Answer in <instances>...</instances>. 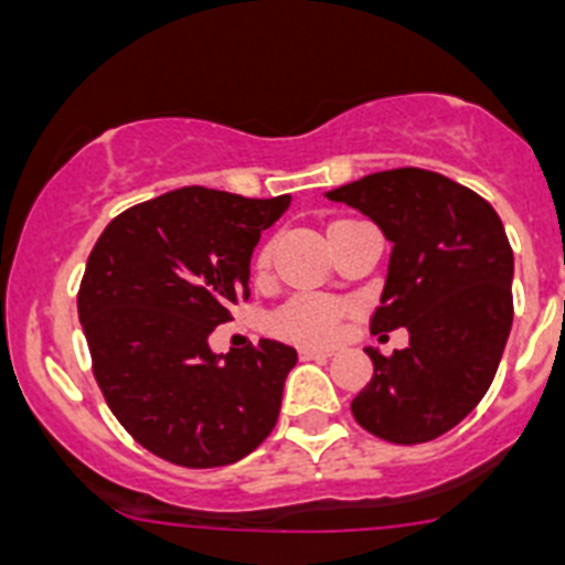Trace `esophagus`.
<instances>
[{
	"mask_svg": "<svg viewBox=\"0 0 565 565\" xmlns=\"http://www.w3.org/2000/svg\"><path fill=\"white\" fill-rule=\"evenodd\" d=\"M331 354H334L331 348H315V345L300 348V356H303V360H326V356H331Z\"/></svg>",
	"mask_w": 565,
	"mask_h": 565,
	"instance_id": "esophagus-1",
	"label": "esophagus"
}]
</instances>
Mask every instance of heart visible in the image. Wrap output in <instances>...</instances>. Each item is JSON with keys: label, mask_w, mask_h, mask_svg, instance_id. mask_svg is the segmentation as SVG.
Listing matches in <instances>:
<instances>
[{"label": "heart", "mask_w": 565, "mask_h": 565, "mask_svg": "<svg viewBox=\"0 0 565 565\" xmlns=\"http://www.w3.org/2000/svg\"><path fill=\"white\" fill-rule=\"evenodd\" d=\"M258 265H267V250L258 256ZM345 318V303L326 295L300 292L284 300L270 315L267 326L273 334L295 342H329L340 331Z\"/></svg>", "instance_id": "heart-1"}]
</instances>
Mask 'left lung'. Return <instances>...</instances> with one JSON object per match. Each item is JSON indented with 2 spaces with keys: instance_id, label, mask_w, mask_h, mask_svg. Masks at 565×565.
Returning <instances> with one entry per match:
<instances>
[{
  "instance_id": "obj_1",
  "label": "left lung",
  "mask_w": 565,
  "mask_h": 565,
  "mask_svg": "<svg viewBox=\"0 0 565 565\" xmlns=\"http://www.w3.org/2000/svg\"><path fill=\"white\" fill-rule=\"evenodd\" d=\"M360 209L393 242L373 334L407 326L351 402L356 424L387 443L435 440L488 393L513 326V247L493 205L440 172L398 167L326 192Z\"/></svg>"
}]
</instances>
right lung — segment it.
Masks as SVG:
<instances>
[{
	"label": "right lung",
	"instance_id": "add662e5",
	"mask_svg": "<svg viewBox=\"0 0 565 565\" xmlns=\"http://www.w3.org/2000/svg\"><path fill=\"white\" fill-rule=\"evenodd\" d=\"M289 194L183 186L130 205L92 247L77 315L92 371L136 443L183 468L242 460L278 420L295 348L247 342L211 354L209 334L250 298V253Z\"/></svg>",
	"mask_w": 565,
	"mask_h": 565
}]
</instances>
